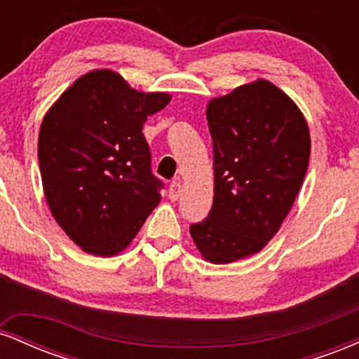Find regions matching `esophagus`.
I'll return each mask as SVG.
<instances>
[{
	"instance_id": "obj_1",
	"label": "esophagus",
	"mask_w": 359,
	"mask_h": 359,
	"mask_svg": "<svg viewBox=\"0 0 359 359\" xmlns=\"http://www.w3.org/2000/svg\"><path fill=\"white\" fill-rule=\"evenodd\" d=\"M180 192H182V184H180L179 179H175L174 182L170 184V187H168V197H170L172 201H177L179 199Z\"/></svg>"
}]
</instances>
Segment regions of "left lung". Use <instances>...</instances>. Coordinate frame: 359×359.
Here are the masks:
<instances>
[{
	"label": "left lung",
	"instance_id": "obj_1",
	"mask_svg": "<svg viewBox=\"0 0 359 359\" xmlns=\"http://www.w3.org/2000/svg\"><path fill=\"white\" fill-rule=\"evenodd\" d=\"M208 125L214 201L191 236L205 259L231 263L280 229L306 177L311 135L295 102L263 79L209 102Z\"/></svg>",
	"mask_w": 359,
	"mask_h": 359
}]
</instances>
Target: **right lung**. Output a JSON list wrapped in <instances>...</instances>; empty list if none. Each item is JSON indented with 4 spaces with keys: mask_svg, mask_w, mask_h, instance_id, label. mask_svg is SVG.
<instances>
[{
    "mask_svg": "<svg viewBox=\"0 0 359 359\" xmlns=\"http://www.w3.org/2000/svg\"><path fill=\"white\" fill-rule=\"evenodd\" d=\"M170 101L138 93L113 71H93L45 114L39 163L52 216L82 250L111 257L130 245L160 203L143 123Z\"/></svg>",
    "mask_w": 359,
    "mask_h": 359,
    "instance_id": "right-lung-1",
    "label": "right lung"
}]
</instances>
